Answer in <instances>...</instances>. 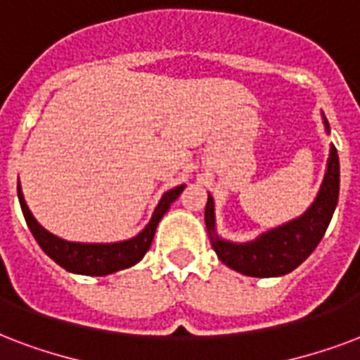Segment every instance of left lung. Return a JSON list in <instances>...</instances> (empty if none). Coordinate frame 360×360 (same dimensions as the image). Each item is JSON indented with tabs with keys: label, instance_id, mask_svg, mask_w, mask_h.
I'll list each match as a JSON object with an SVG mask.
<instances>
[{
	"label": "left lung",
	"instance_id": "left-lung-1",
	"mask_svg": "<svg viewBox=\"0 0 360 360\" xmlns=\"http://www.w3.org/2000/svg\"><path fill=\"white\" fill-rule=\"evenodd\" d=\"M328 127V123H326ZM340 193V159L336 148H330L328 167L317 199L302 218L267 231L256 241L233 245L214 235V202L209 195L205 207V224L212 248L224 264L248 277H279L302 264L317 248L332 220Z\"/></svg>",
	"mask_w": 360,
	"mask_h": 360
}]
</instances>
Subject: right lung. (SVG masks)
Here are the masks:
<instances>
[{"label": "right lung", "mask_w": 360, "mask_h": 360, "mask_svg": "<svg viewBox=\"0 0 360 360\" xmlns=\"http://www.w3.org/2000/svg\"><path fill=\"white\" fill-rule=\"evenodd\" d=\"M182 190L184 186H178L161 197L158 209L142 233L136 235L131 241L113 243V245H85V243H70L58 239L53 233H49L47 229H43L36 218L32 216L30 209L26 207V201H24L22 191H20V184H18V201H20V209H22L30 231L36 237L37 245L43 248V252L47 254L49 258H53L58 266L68 271L100 277V275H108V273L134 266L136 262L144 258V254L151 247L159 220L170 209L174 199H178Z\"/></svg>", "instance_id": "obj_1"}]
</instances>
